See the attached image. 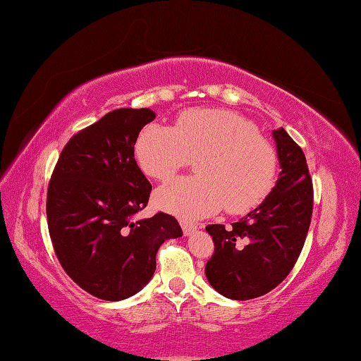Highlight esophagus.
I'll list each match as a JSON object with an SVG mask.
<instances>
[{
  "mask_svg": "<svg viewBox=\"0 0 361 361\" xmlns=\"http://www.w3.org/2000/svg\"><path fill=\"white\" fill-rule=\"evenodd\" d=\"M180 226H182V230H184L185 236H190L193 232H197L198 230V226H195V224H190L187 221H180Z\"/></svg>",
  "mask_w": 361,
  "mask_h": 361,
  "instance_id": "esophagus-1",
  "label": "esophagus"
}]
</instances>
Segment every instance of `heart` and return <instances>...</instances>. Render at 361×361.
<instances>
[{"mask_svg":"<svg viewBox=\"0 0 361 361\" xmlns=\"http://www.w3.org/2000/svg\"><path fill=\"white\" fill-rule=\"evenodd\" d=\"M145 176L164 180L184 166L188 157L197 176L177 177L157 188V208L184 219H202L224 206L243 214L262 202L275 184L279 158L251 121L227 110L193 109L173 125H147L134 145Z\"/></svg>","mask_w":361,"mask_h":361,"instance_id":"1","label":"heart"}]
</instances>
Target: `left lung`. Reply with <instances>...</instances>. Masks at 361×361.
<instances>
[{"label":"left lung","instance_id":"obj_1","mask_svg":"<svg viewBox=\"0 0 361 361\" xmlns=\"http://www.w3.org/2000/svg\"><path fill=\"white\" fill-rule=\"evenodd\" d=\"M271 135L281 169L275 187L230 228L206 227L216 246L206 279L228 299H254L279 286L296 264L310 227L314 188L304 152L283 128Z\"/></svg>","mask_w":361,"mask_h":361}]
</instances>
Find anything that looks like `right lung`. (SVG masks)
Listing matches in <instances>:
<instances>
[{
    "label": "right lung",
    "mask_w": 361,
    "mask_h": 361,
    "mask_svg": "<svg viewBox=\"0 0 361 361\" xmlns=\"http://www.w3.org/2000/svg\"><path fill=\"white\" fill-rule=\"evenodd\" d=\"M155 120L150 109H118L75 134L47 188V227L57 259L76 285L104 300H123L152 280L164 241L182 236L176 217L145 208L150 182L134 145Z\"/></svg>",
    "instance_id": "obj_1"
}]
</instances>
